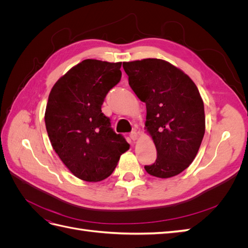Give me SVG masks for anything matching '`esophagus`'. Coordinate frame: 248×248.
I'll return each instance as SVG.
<instances>
[{
    "label": "esophagus",
    "mask_w": 248,
    "mask_h": 248,
    "mask_svg": "<svg viewBox=\"0 0 248 248\" xmlns=\"http://www.w3.org/2000/svg\"><path fill=\"white\" fill-rule=\"evenodd\" d=\"M129 137H130V139H131L132 140H138V133H137L136 131H132V132L129 134Z\"/></svg>",
    "instance_id": "34e87169"
}]
</instances>
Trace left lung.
I'll return each mask as SVG.
<instances>
[{
	"label": "left lung",
	"instance_id": "1",
	"mask_svg": "<svg viewBox=\"0 0 248 248\" xmlns=\"http://www.w3.org/2000/svg\"><path fill=\"white\" fill-rule=\"evenodd\" d=\"M129 86L146 103V129L157 158L149 175L170 178L189 167L205 134L204 102L191 78L160 59L124 62Z\"/></svg>",
	"mask_w": 248,
	"mask_h": 248
}]
</instances>
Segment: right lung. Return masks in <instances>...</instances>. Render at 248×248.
<instances>
[{"instance_id":"obj_1","label":"right lung","mask_w":248,"mask_h":248,"mask_svg":"<svg viewBox=\"0 0 248 248\" xmlns=\"http://www.w3.org/2000/svg\"><path fill=\"white\" fill-rule=\"evenodd\" d=\"M122 63L87 59L52 87L46 109L51 146L72 174L98 182L114 171L129 144L101 111L109 90L121 79Z\"/></svg>"}]
</instances>
